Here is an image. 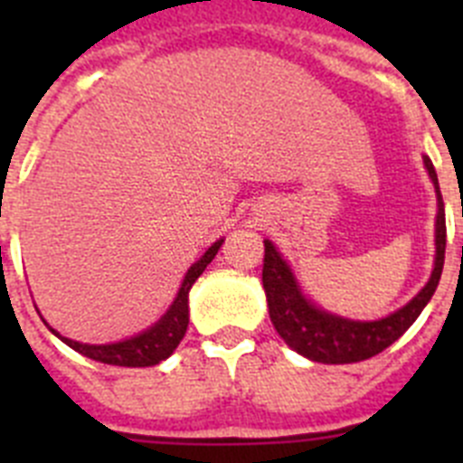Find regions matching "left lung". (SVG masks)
Instances as JSON below:
<instances>
[{
	"label": "left lung",
	"mask_w": 463,
	"mask_h": 463,
	"mask_svg": "<svg viewBox=\"0 0 463 463\" xmlns=\"http://www.w3.org/2000/svg\"><path fill=\"white\" fill-rule=\"evenodd\" d=\"M424 166L429 171V178L436 187V199H439V215H436V261L429 282L420 289V294L412 297L403 308L387 315L383 320L359 322L347 320L341 315H331L326 310L317 308L313 301L301 294L297 285V278L292 276V269L282 260L280 252L273 248L271 241H264V269H261V282L269 301V315L280 334V338L288 343L298 354L308 357L310 362L322 364H353L364 359L375 357L390 347L396 338L406 334L408 326L420 317L429 298L439 288L440 273L445 264V206L440 196L439 175L433 169L431 159L424 157Z\"/></svg>",
	"instance_id": "left-lung-1"
}]
</instances>
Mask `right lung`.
<instances>
[{
  "label": "right lung",
  "mask_w": 463,
  "mask_h": 463,
  "mask_svg": "<svg viewBox=\"0 0 463 463\" xmlns=\"http://www.w3.org/2000/svg\"><path fill=\"white\" fill-rule=\"evenodd\" d=\"M222 239L215 241V243L208 248L202 255V260L194 261L190 269H187L185 278H183V285L175 294L171 308L162 315V320L155 322L150 329L141 331L138 336L127 338L120 343H109V345H88V343L71 341L67 336H60L55 329H51L57 338H62L71 350L80 353L83 357L94 359V362L101 364H113V366H155V364L165 362L171 353H174L178 343L183 341L187 331V322H190V308H187V294H190L192 285L213 261V257L218 255Z\"/></svg>",
  "instance_id": "add662e5"
}]
</instances>
